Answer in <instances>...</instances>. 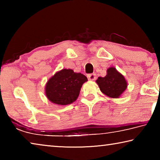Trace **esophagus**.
Masks as SVG:
<instances>
[{"instance_id":"34e87169","label":"esophagus","mask_w":160,"mask_h":160,"mask_svg":"<svg viewBox=\"0 0 160 160\" xmlns=\"http://www.w3.org/2000/svg\"><path fill=\"white\" fill-rule=\"evenodd\" d=\"M88 78L89 80L93 81L94 80H96V75L95 74H89L88 75Z\"/></svg>"}]
</instances>
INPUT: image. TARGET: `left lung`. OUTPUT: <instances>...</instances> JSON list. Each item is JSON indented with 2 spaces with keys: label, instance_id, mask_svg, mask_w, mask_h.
<instances>
[{
  "label": "left lung",
  "instance_id": "1",
  "mask_svg": "<svg viewBox=\"0 0 160 160\" xmlns=\"http://www.w3.org/2000/svg\"><path fill=\"white\" fill-rule=\"evenodd\" d=\"M96 82L102 92L109 98H119L128 87L125 77L114 67L109 68L106 76L99 77Z\"/></svg>",
  "mask_w": 160,
  "mask_h": 160
}]
</instances>
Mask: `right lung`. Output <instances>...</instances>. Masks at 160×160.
Listing matches in <instances>:
<instances>
[{
  "label": "right lung",
  "instance_id": "1",
  "mask_svg": "<svg viewBox=\"0 0 160 160\" xmlns=\"http://www.w3.org/2000/svg\"><path fill=\"white\" fill-rule=\"evenodd\" d=\"M88 78L82 73L71 69H62L56 72L47 81L45 94L53 104L65 106L78 99L83 83Z\"/></svg>",
  "mask_w": 160,
  "mask_h": 160
}]
</instances>
